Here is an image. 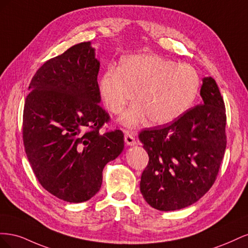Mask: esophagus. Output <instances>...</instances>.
<instances>
[{"instance_id": "obj_1", "label": "esophagus", "mask_w": 248, "mask_h": 248, "mask_svg": "<svg viewBox=\"0 0 248 248\" xmlns=\"http://www.w3.org/2000/svg\"><path fill=\"white\" fill-rule=\"evenodd\" d=\"M124 140H125V142L127 146H134L137 144L136 141V138H134L133 134L129 131H126L125 132V136H124Z\"/></svg>"}]
</instances>
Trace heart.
I'll use <instances>...</instances> for the list:
<instances>
[{
	"mask_svg": "<svg viewBox=\"0 0 248 248\" xmlns=\"http://www.w3.org/2000/svg\"><path fill=\"white\" fill-rule=\"evenodd\" d=\"M200 78L187 64L151 55L130 56L122 60L119 69L110 68L99 79V92L108 110L120 114L134 98L136 102L120 118L128 128L149 118L153 125L176 121L196 99Z\"/></svg>",
	"mask_w": 248,
	"mask_h": 248,
	"instance_id": "heart-1",
	"label": "heart"
}]
</instances>
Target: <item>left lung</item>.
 I'll list each match as a JSON object with an SVG mask.
<instances>
[{
    "instance_id": "obj_1",
    "label": "left lung",
    "mask_w": 248,
    "mask_h": 248,
    "mask_svg": "<svg viewBox=\"0 0 248 248\" xmlns=\"http://www.w3.org/2000/svg\"><path fill=\"white\" fill-rule=\"evenodd\" d=\"M202 101L175 122L140 133L149 155L140 192L160 211H174L198 202L211 188L227 147L226 108L218 86L202 78Z\"/></svg>"
}]
</instances>
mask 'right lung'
I'll return each mask as SVG.
<instances>
[{"label": "right lung", "instance_id": "1", "mask_svg": "<svg viewBox=\"0 0 248 248\" xmlns=\"http://www.w3.org/2000/svg\"><path fill=\"white\" fill-rule=\"evenodd\" d=\"M99 67L91 41L76 44L37 70L25 102L29 162L44 189L69 202L93 198L106 164L124 149L121 130L99 132L109 120L99 106Z\"/></svg>", "mask_w": 248, "mask_h": 248}]
</instances>
